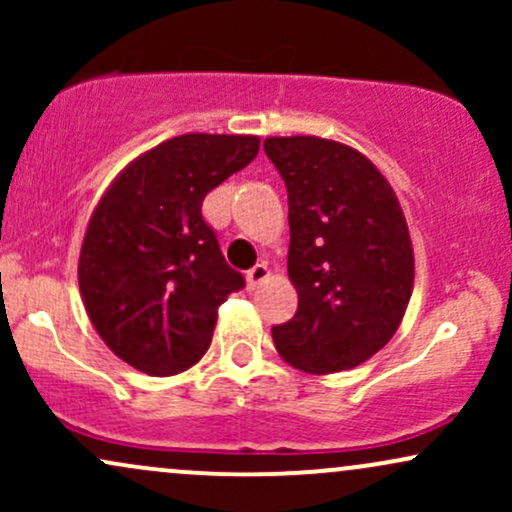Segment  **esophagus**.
<instances>
[{
  "instance_id": "1",
  "label": "esophagus",
  "mask_w": 512,
  "mask_h": 512,
  "mask_svg": "<svg viewBox=\"0 0 512 512\" xmlns=\"http://www.w3.org/2000/svg\"><path fill=\"white\" fill-rule=\"evenodd\" d=\"M245 279H248V289L255 291L257 286L262 284V281L269 279V267L264 262H257L255 267H252L248 272V276H245Z\"/></svg>"
}]
</instances>
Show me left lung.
<instances>
[{
    "label": "left lung",
    "mask_w": 512,
    "mask_h": 512,
    "mask_svg": "<svg viewBox=\"0 0 512 512\" xmlns=\"http://www.w3.org/2000/svg\"><path fill=\"white\" fill-rule=\"evenodd\" d=\"M289 192V279L298 310L272 327L303 373L356 368L395 337L414 289V248L399 199L361 151L322 137H267Z\"/></svg>",
    "instance_id": "8db88e82"
}]
</instances>
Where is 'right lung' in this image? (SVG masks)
Returning a JSON list of instances; mask_svg holds the SVG:
<instances>
[{"instance_id":"1","label":"right lung","mask_w":512,"mask_h":512,"mask_svg":"<svg viewBox=\"0 0 512 512\" xmlns=\"http://www.w3.org/2000/svg\"><path fill=\"white\" fill-rule=\"evenodd\" d=\"M257 151L252 134H180L127 163L93 209L81 301L132 368L166 378L207 354L219 305L245 279L223 260L202 202Z\"/></svg>"}]
</instances>
